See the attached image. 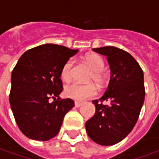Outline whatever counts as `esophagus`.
Listing matches in <instances>:
<instances>
[{
	"label": "esophagus",
	"mask_w": 159,
	"mask_h": 159,
	"mask_svg": "<svg viewBox=\"0 0 159 159\" xmlns=\"http://www.w3.org/2000/svg\"><path fill=\"white\" fill-rule=\"evenodd\" d=\"M82 105V102H75V107L76 108H79V107H80Z\"/></svg>",
	"instance_id": "34e87169"
}]
</instances>
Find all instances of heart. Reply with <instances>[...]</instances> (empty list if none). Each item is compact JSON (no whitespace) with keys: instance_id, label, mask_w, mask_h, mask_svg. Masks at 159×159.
I'll use <instances>...</instances> for the list:
<instances>
[{"instance_id":"obj_1","label":"heart","mask_w":159,"mask_h":159,"mask_svg":"<svg viewBox=\"0 0 159 159\" xmlns=\"http://www.w3.org/2000/svg\"><path fill=\"white\" fill-rule=\"evenodd\" d=\"M86 63L92 70V73L90 74V80L99 86L102 87L106 82V75L102 71L104 68V62L102 58L95 54H90L85 57ZM73 66V59H69L65 62L61 70V77L62 79L68 81L71 78V71ZM65 95L69 98H71L76 101H83L87 98L92 97L95 95L96 89L95 86L92 84L88 85H81L79 83L73 82L66 86L64 89Z\"/></svg>"}]
</instances>
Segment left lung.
<instances>
[{
	"label": "left lung",
	"instance_id": "obj_1",
	"mask_svg": "<svg viewBox=\"0 0 159 159\" xmlns=\"http://www.w3.org/2000/svg\"><path fill=\"white\" fill-rule=\"evenodd\" d=\"M93 50L107 57L111 79L103 95L92 102L95 112L86 122V130L97 144L114 145L126 137L137 122L145 97L143 71L129 53L116 47Z\"/></svg>",
	"mask_w": 159,
	"mask_h": 159
}]
</instances>
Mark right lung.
Listing matches in <instances>:
<instances>
[{"instance_id": "right-lung-1", "label": "right lung", "mask_w": 159, "mask_h": 159, "mask_svg": "<svg viewBox=\"0 0 159 159\" xmlns=\"http://www.w3.org/2000/svg\"><path fill=\"white\" fill-rule=\"evenodd\" d=\"M79 50L44 44L22 55L11 73L9 103L16 122L26 137L48 141L60 131L65 114L74 106L61 100V70ZM53 98L52 103L49 98Z\"/></svg>"}]
</instances>
